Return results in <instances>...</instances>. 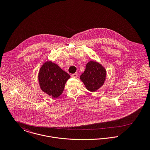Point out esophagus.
<instances>
[{
  "label": "esophagus",
  "instance_id": "obj_1",
  "mask_svg": "<svg viewBox=\"0 0 150 150\" xmlns=\"http://www.w3.org/2000/svg\"><path fill=\"white\" fill-rule=\"evenodd\" d=\"M77 76H78L77 73H76L73 74L71 75V77H72L73 78H77Z\"/></svg>",
  "mask_w": 150,
  "mask_h": 150
}]
</instances>
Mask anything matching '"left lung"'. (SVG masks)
Segmentation results:
<instances>
[{
  "label": "left lung",
  "mask_w": 150,
  "mask_h": 150,
  "mask_svg": "<svg viewBox=\"0 0 150 150\" xmlns=\"http://www.w3.org/2000/svg\"><path fill=\"white\" fill-rule=\"evenodd\" d=\"M106 76V70L102 64L95 61H91L86 64V70L80 79L86 88L93 92L103 86Z\"/></svg>",
  "instance_id": "8db88e82"
}]
</instances>
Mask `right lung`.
Listing matches in <instances>:
<instances>
[{
    "label": "right lung",
    "mask_w": 150,
    "mask_h": 150,
    "mask_svg": "<svg viewBox=\"0 0 150 150\" xmlns=\"http://www.w3.org/2000/svg\"><path fill=\"white\" fill-rule=\"evenodd\" d=\"M38 81L41 90L53 98L62 93L66 81L70 76L51 61H45L38 73Z\"/></svg>",
    "instance_id": "obj_1"
}]
</instances>
